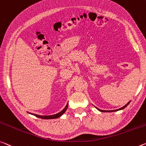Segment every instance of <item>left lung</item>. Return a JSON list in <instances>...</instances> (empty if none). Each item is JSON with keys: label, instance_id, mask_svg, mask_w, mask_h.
Listing matches in <instances>:
<instances>
[{"label": "left lung", "instance_id": "1", "mask_svg": "<svg viewBox=\"0 0 146 146\" xmlns=\"http://www.w3.org/2000/svg\"><path fill=\"white\" fill-rule=\"evenodd\" d=\"M130 102L131 101H129V103H127V105H125V106H123V107H121V108H119V109H117V110H101V109H99V108H98V109L99 110V111H101V112H115V111H117V110H122V109H123V108H125L126 107V106L129 105V103H130Z\"/></svg>", "mask_w": 146, "mask_h": 146}]
</instances>
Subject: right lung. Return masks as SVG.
<instances>
[{
  "instance_id": "add662e5",
  "label": "right lung",
  "mask_w": 146,
  "mask_h": 146,
  "mask_svg": "<svg viewBox=\"0 0 146 146\" xmlns=\"http://www.w3.org/2000/svg\"><path fill=\"white\" fill-rule=\"evenodd\" d=\"M68 103L67 104L66 107H65L63 110H62L61 112H60L58 113H57L56 114H54V115H38V114H32V113H30V114H32V115H34L36 116L37 117H39V118H41V119H56L58 118V117H60L61 115L64 114V113L66 112L67 108H68Z\"/></svg>"
}]
</instances>
